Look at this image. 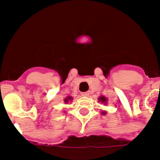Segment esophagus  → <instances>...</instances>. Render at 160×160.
Returning a JSON list of instances; mask_svg holds the SVG:
<instances>
[{
  "instance_id": "esophagus-1",
  "label": "esophagus",
  "mask_w": 160,
  "mask_h": 160,
  "mask_svg": "<svg viewBox=\"0 0 160 160\" xmlns=\"http://www.w3.org/2000/svg\"><path fill=\"white\" fill-rule=\"evenodd\" d=\"M89 94H90V92H82V93H81V95H82V96H88Z\"/></svg>"
}]
</instances>
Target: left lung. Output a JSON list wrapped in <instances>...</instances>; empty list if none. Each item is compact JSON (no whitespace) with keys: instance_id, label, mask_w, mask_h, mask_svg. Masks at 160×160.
Listing matches in <instances>:
<instances>
[{"instance_id":"8db88e82","label":"left lung","mask_w":160,"mask_h":160,"mask_svg":"<svg viewBox=\"0 0 160 160\" xmlns=\"http://www.w3.org/2000/svg\"><path fill=\"white\" fill-rule=\"evenodd\" d=\"M98 102H102V103H103L104 105H107V98H106V97L103 96V95H101V96L98 97ZM101 114H102V115H105V114H107V111H106V110H102V111H101Z\"/></svg>"}]
</instances>
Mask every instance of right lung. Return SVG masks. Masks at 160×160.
<instances>
[{
  "instance_id": "right-lung-1",
  "label": "right lung",
  "mask_w": 160,
  "mask_h": 160,
  "mask_svg": "<svg viewBox=\"0 0 160 160\" xmlns=\"http://www.w3.org/2000/svg\"><path fill=\"white\" fill-rule=\"evenodd\" d=\"M72 99H73V98H72V96H67L66 98H65V100H64V101H65V103L67 104V103H68V102H71V101L72 100Z\"/></svg>"
}]
</instances>
